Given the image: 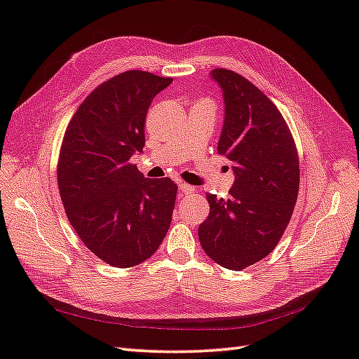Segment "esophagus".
I'll use <instances>...</instances> for the list:
<instances>
[{
    "label": "esophagus",
    "instance_id": "34e87169",
    "mask_svg": "<svg viewBox=\"0 0 359 359\" xmlns=\"http://www.w3.org/2000/svg\"><path fill=\"white\" fill-rule=\"evenodd\" d=\"M180 191L182 195H190V193H195V187L189 186L186 182H180Z\"/></svg>",
    "mask_w": 359,
    "mask_h": 359
}]
</instances>
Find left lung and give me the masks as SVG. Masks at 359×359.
<instances>
[{
	"label": "left lung",
	"mask_w": 359,
	"mask_h": 359,
	"mask_svg": "<svg viewBox=\"0 0 359 359\" xmlns=\"http://www.w3.org/2000/svg\"><path fill=\"white\" fill-rule=\"evenodd\" d=\"M211 76L225 98L217 154L236 180L228 199L207 193L210 215L198 236L212 261L238 272L267 257L284 236L299 193V157L283 114L255 84L225 67Z\"/></svg>",
	"instance_id": "obj_1"
}]
</instances>
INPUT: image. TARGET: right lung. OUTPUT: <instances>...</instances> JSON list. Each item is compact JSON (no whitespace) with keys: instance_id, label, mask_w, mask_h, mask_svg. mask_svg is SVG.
Returning a JSON list of instances; mask_svg holds the SVG:
<instances>
[{"instance_id":"obj_1","label":"right lung","mask_w":359,"mask_h":359,"mask_svg":"<svg viewBox=\"0 0 359 359\" xmlns=\"http://www.w3.org/2000/svg\"><path fill=\"white\" fill-rule=\"evenodd\" d=\"M169 76L125 71L92 90L67 123L57 182L67 220L105 264L154 255L170 226L177 184L144 178L130 160L144 147V118Z\"/></svg>"}]
</instances>
